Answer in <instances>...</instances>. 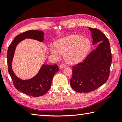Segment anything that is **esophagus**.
Listing matches in <instances>:
<instances>
[{
  "label": "esophagus",
  "mask_w": 122,
  "mask_h": 122,
  "mask_svg": "<svg viewBox=\"0 0 122 122\" xmlns=\"http://www.w3.org/2000/svg\"><path fill=\"white\" fill-rule=\"evenodd\" d=\"M66 66L63 63H61L60 65V68H65Z\"/></svg>",
  "instance_id": "esophagus-1"
}]
</instances>
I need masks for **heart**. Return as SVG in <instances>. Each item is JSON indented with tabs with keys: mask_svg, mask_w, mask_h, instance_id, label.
I'll return each instance as SVG.
<instances>
[{
	"mask_svg": "<svg viewBox=\"0 0 122 122\" xmlns=\"http://www.w3.org/2000/svg\"><path fill=\"white\" fill-rule=\"evenodd\" d=\"M56 48L51 47V53L58 56L64 54L68 62L76 63L85 58L90 48L89 40L79 35H72L60 39L55 43Z\"/></svg>",
	"mask_w": 122,
	"mask_h": 122,
	"instance_id": "1",
	"label": "heart"
}]
</instances>
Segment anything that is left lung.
Wrapping results in <instances>:
<instances>
[{
  "label": "left lung",
  "mask_w": 122,
  "mask_h": 122,
  "mask_svg": "<svg viewBox=\"0 0 122 122\" xmlns=\"http://www.w3.org/2000/svg\"><path fill=\"white\" fill-rule=\"evenodd\" d=\"M93 45L100 42L82 62L73 66L70 85L79 92H92L101 87L108 79L112 54L107 37L97 28L89 27Z\"/></svg>",
  "instance_id": "1"
}]
</instances>
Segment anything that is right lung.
I'll return each mask as SVG.
<instances>
[{
    "instance_id": "obj_1",
    "label": "right lung",
    "mask_w": 122,
    "mask_h": 122,
    "mask_svg": "<svg viewBox=\"0 0 122 122\" xmlns=\"http://www.w3.org/2000/svg\"><path fill=\"white\" fill-rule=\"evenodd\" d=\"M25 39H31L43 42L44 32L41 30H30L21 33L15 37L9 45L7 51L8 72L16 89L24 94L33 97L44 95L51 88L54 75L59 70L56 64H43L39 72L34 77L28 80H21L15 75L12 69V61L17 45Z\"/></svg>"
}]
</instances>
